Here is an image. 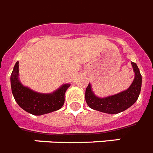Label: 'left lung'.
I'll use <instances>...</instances> for the list:
<instances>
[{
	"label": "left lung",
	"mask_w": 153,
	"mask_h": 153,
	"mask_svg": "<svg viewBox=\"0 0 153 153\" xmlns=\"http://www.w3.org/2000/svg\"><path fill=\"white\" fill-rule=\"evenodd\" d=\"M131 64L135 73V79L127 90L106 97H99L93 92L92 87L89 83L85 92L87 105L94 110L114 114L124 111L135 104L141 91L142 75L136 63L131 62Z\"/></svg>",
	"instance_id": "1"
}]
</instances>
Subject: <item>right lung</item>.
<instances>
[{"label": "right lung", "mask_w": 153, "mask_h": 153, "mask_svg": "<svg viewBox=\"0 0 153 153\" xmlns=\"http://www.w3.org/2000/svg\"><path fill=\"white\" fill-rule=\"evenodd\" d=\"M18 62L15 63L11 75L13 96L17 104L33 115H42L60 109L65 101V93L70 83L62 84L56 91L49 94L34 91L21 83L18 78Z\"/></svg>", "instance_id": "1"}]
</instances>
